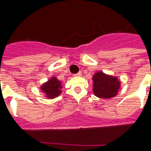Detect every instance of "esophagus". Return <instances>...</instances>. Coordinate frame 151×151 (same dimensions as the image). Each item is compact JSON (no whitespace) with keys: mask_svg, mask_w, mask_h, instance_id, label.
Returning a JSON list of instances; mask_svg holds the SVG:
<instances>
[{"mask_svg":"<svg viewBox=\"0 0 151 151\" xmlns=\"http://www.w3.org/2000/svg\"><path fill=\"white\" fill-rule=\"evenodd\" d=\"M81 74H82L81 71H79L78 73H75V74H74V76H81Z\"/></svg>","mask_w":151,"mask_h":151,"instance_id":"esophagus-1","label":"esophagus"}]
</instances>
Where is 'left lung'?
Wrapping results in <instances>:
<instances>
[{
  "label": "left lung",
  "instance_id": "obj_1",
  "mask_svg": "<svg viewBox=\"0 0 151 151\" xmlns=\"http://www.w3.org/2000/svg\"><path fill=\"white\" fill-rule=\"evenodd\" d=\"M93 92L99 98H112L115 96L120 88L117 78L98 72L93 77Z\"/></svg>",
  "mask_w": 151,
  "mask_h": 151
}]
</instances>
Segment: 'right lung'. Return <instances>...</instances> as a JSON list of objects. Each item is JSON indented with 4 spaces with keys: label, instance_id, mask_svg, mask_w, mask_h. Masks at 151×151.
Listing matches in <instances>:
<instances>
[{
    "label": "right lung",
    "instance_id": "right-lung-1",
    "mask_svg": "<svg viewBox=\"0 0 151 151\" xmlns=\"http://www.w3.org/2000/svg\"><path fill=\"white\" fill-rule=\"evenodd\" d=\"M61 83L55 78H52L41 86V90L48 98H55L61 93Z\"/></svg>",
    "mask_w": 151,
    "mask_h": 151
}]
</instances>
